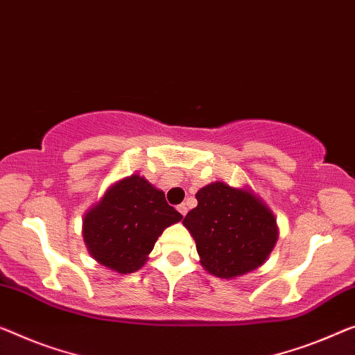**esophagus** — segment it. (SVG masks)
Listing matches in <instances>:
<instances>
[{
  "mask_svg": "<svg viewBox=\"0 0 355 355\" xmlns=\"http://www.w3.org/2000/svg\"><path fill=\"white\" fill-rule=\"evenodd\" d=\"M178 211L184 216V215L188 214V205H187V204H180V205H178Z\"/></svg>",
  "mask_w": 355,
  "mask_h": 355,
  "instance_id": "obj_1",
  "label": "esophagus"
}]
</instances>
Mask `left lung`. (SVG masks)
<instances>
[{
  "mask_svg": "<svg viewBox=\"0 0 355 355\" xmlns=\"http://www.w3.org/2000/svg\"><path fill=\"white\" fill-rule=\"evenodd\" d=\"M198 207L183 225L196 241L200 264L220 279H236L268 260L279 237L276 216L250 188L214 182L196 193Z\"/></svg>",
  "mask_w": 355,
  "mask_h": 355,
  "instance_id": "left-lung-1",
  "label": "left lung"
}]
</instances>
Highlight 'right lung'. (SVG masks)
Segmentation results:
<instances>
[{
    "instance_id": "right-lung-1",
    "label": "right lung",
    "mask_w": 355,
    "mask_h": 355,
    "mask_svg": "<svg viewBox=\"0 0 355 355\" xmlns=\"http://www.w3.org/2000/svg\"><path fill=\"white\" fill-rule=\"evenodd\" d=\"M182 214L145 177L132 173L111 184L83 218V237L91 257L118 274L139 271L157 237Z\"/></svg>"
}]
</instances>
